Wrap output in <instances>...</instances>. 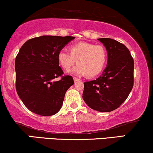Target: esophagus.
Masks as SVG:
<instances>
[{"label": "esophagus", "instance_id": "esophagus-1", "mask_svg": "<svg viewBox=\"0 0 153 153\" xmlns=\"http://www.w3.org/2000/svg\"><path fill=\"white\" fill-rule=\"evenodd\" d=\"M73 79H74V82H77V81H79V80H80V79L77 78V77H74H74H73Z\"/></svg>", "mask_w": 153, "mask_h": 153}]
</instances>
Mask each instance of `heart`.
I'll use <instances>...</instances> for the list:
<instances>
[{"mask_svg": "<svg viewBox=\"0 0 153 153\" xmlns=\"http://www.w3.org/2000/svg\"><path fill=\"white\" fill-rule=\"evenodd\" d=\"M69 50L70 52L61 50L57 54L59 65L66 71L69 70L77 62L78 65L71 71L74 74L95 76L105 67L107 52L102 45L80 42L71 45Z\"/></svg>", "mask_w": 153, "mask_h": 153, "instance_id": "obj_1", "label": "heart"}]
</instances>
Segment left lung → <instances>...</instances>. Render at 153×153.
I'll use <instances>...</instances> for the list:
<instances>
[{"label": "left lung", "instance_id": "obj_1", "mask_svg": "<svg viewBox=\"0 0 153 153\" xmlns=\"http://www.w3.org/2000/svg\"><path fill=\"white\" fill-rule=\"evenodd\" d=\"M108 53V62L102 75L84 83L83 99L90 108L110 112L126 101L133 86L134 61L126 47L111 38L98 39Z\"/></svg>", "mask_w": 153, "mask_h": 153}]
</instances>
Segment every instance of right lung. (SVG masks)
<instances>
[{
  "mask_svg": "<svg viewBox=\"0 0 153 153\" xmlns=\"http://www.w3.org/2000/svg\"><path fill=\"white\" fill-rule=\"evenodd\" d=\"M74 37L43 35L24 43L15 62L16 87L22 103L32 112L42 116L56 114L66 91L72 86L71 76H63L58 52ZM58 77L59 81H54Z\"/></svg>",
  "mask_w": 153,
  "mask_h": 153,
  "instance_id": "1",
  "label": "right lung"
}]
</instances>
